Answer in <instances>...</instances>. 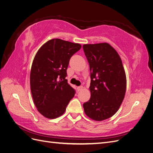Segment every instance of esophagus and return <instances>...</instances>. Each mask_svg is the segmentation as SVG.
Here are the masks:
<instances>
[{
    "instance_id": "1",
    "label": "esophagus",
    "mask_w": 153,
    "mask_h": 153,
    "mask_svg": "<svg viewBox=\"0 0 153 153\" xmlns=\"http://www.w3.org/2000/svg\"><path fill=\"white\" fill-rule=\"evenodd\" d=\"M82 89H83V86L77 87V91H80Z\"/></svg>"
}]
</instances>
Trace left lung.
Masks as SVG:
<instances>
[{
    "instance_id": "left-lung-1",
    "label": "left lung",
    "mask_w": 153,
    "mask_h": 153,
    "mask_svg": "<svg viewBox=\"0 0 153 153\" xmlns=\"http://www.w3.org/2000/svg\"><path fill=\"white\" fill-rule=\"evenodd\" d=\"M91 71L90 100L83 105L88 117L96 121L117 112L126 89V76L119 55L108 43L83 45Z\"/></svg>"
}]
</instances>
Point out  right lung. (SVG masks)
Segmentation results:
<instances>
[{
	"label": "right lung",
	"instance_id": "right-lung-1",
	"mask_svg": "<svg viewBox=\"0 0 153 153\" xmlns=\"http://www.w3.org/2000/svg\"><path fill=\"white\" fill-rule=\"evenodd\" d=\"M81 47L78 43L52 39L36 54L30 71V90L35 106L44 117L61 116L75 96V89L65 78L69 59Z\"/></svg>",
	"mask_w": 153,
	"mask_h": 153
}]
</instances>
